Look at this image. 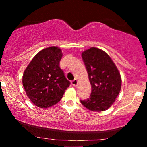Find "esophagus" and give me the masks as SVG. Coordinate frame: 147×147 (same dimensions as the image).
<instances>
[{"instance_id":"obj_1","label":"esophagus","mask_w":147,"mask_h":147,"mask_svg":"<svg viewBox=\"0 0 147 147\" xmlns=\"http://www.w3.org/2000/svg\"><path fill=\"white\" fill-rule=\"evenodd\" d=\"M72 85L74 86H77V84H78V82H77V79H74L73 81H72Z\"/></svg>"}]
</instances>
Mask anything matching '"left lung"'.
<instances>
[{
  "instance_id": "8db88e82",
  "label": "left lung",
  "mask_w": 147,
  "mask_h": 147,
  "mask_svg": "<svg viewBox=\"0 0 147 147\" xmlns=\"http://www.w3.org/2000/svg\"><path fill=\"white\" fill-rule=\"evenodd\" d=\"M82 57L92 91L89 98L80 102L90 111H105L113 104L120 92V74L111 57L102 50L92 47L82 52Z\"/></svg>"
}]
</instances>
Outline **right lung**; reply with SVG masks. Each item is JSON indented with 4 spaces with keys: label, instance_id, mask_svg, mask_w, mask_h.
<instances>
[{
    "label": "right lung",
    "instance_id": "obj_1",
    "mask_svg": "<svg viewBox=\"0 0 147 147\" xmlns=\"http://www.w3.org/2000/svg\"><path fill=\"white\" fill-rule=\"evenodd\" d=\"M60 48L52 46L35 55L23 75V86L34 104L46 109L61 99L70 82L60 68Z\"/></svg>",
    "mask_w": 147,
    "mask_h": 147
}]
</instances>
